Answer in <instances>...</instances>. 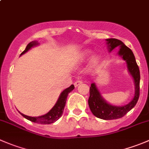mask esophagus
<instances>
[{
  "label": "esophagus",
  "mask_w": 149,
  "mask_h": 149,
  "mask_svg": "<svg viewBox=\"0 0 149 149\" xmlns=\"http://www.w3.org/2000/svg\"><path fill=\"white\" fill-rule=\"evenodd\" d=\"M82 83H83V81H82L81 80H78V81H76L74 83L75 87H77L78 86L81 85V84Z\"/></svg>",
  "instance_id": "esophagus-1"
}]
</instances>
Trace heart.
I'll return each mask as SVG.
<instances>
[{
	"instance_id": "obj_1",
	"label": "heart",
	"mask_w": 149,
	"mask_h": 149,
	"mask_svg": "<svg viewBox=\"0 0 149 149\" xmlns=\"http://www.w3.org/2000/svg\"><path fill=\"white\" fill-rule=\"evenodd\" d=\"M88 53H89V52H88V51H85V52H83V54L81 55V58H85V57H86L87 55H88ZM91 61L92 63H95L97 62V58L94 57V58H91Z\"/></svg>"
}]
</instances>
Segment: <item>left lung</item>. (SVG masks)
<instances>
[{
	"mask_svg": "<svg viewBox=\"0 0 149 149\" xmlns=\"http://www.w3.org/2000/svg\"><path fill=\"white\" fill-rule=\"evenodd\" d=\"M108 50L111 52L117 47H120L118 55L126 61L127 70L133 77L135 84L134 97L130 102L124 106H115L107 102L97 89V86L93 83L89 89V98L88 102L90 109L94 116L102 120H115L123 118L130 109L136 106L140 95V70L136 63V58L130 48L125 45L124 43L115 38L107 39Z\"/></svg>",
	"mask_w": 149,
	"mask_h": 149,
	"instance_id": "obj_1",
	"label": "left lung"
}]
</instances>
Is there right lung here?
I'll list each match as a JSON object with an SVG mask.
<instances>
[{
    "instance_id": "right-lung-1",
    "label": "right lung",
    "mask_w": 149,
    "mask_h": 149,
    "mask_svg": "<svg viewBox=\"0 0 149 149\" xmlns=\"http://www.w3.org/2000/svg\"><path fill=\"white\" fill-rule=\"evenodd\" d=\"M39 43L37 41H32L31 42H29L26 46V49L22 52L20 55H23L25 52H26L29 49H31V47L34 46L38 45ZM74 89V86L72 84L70 86H69L68 88H65V90L61 92V95H60L59 98H58V101H57L56 104H55V106L44 115H42V116L39 117H30L27 116V115H25L24 114L21 113L20 114L25 118L26 119L29 120L33 122V123H38V124H51V123H55V121L58 120L61 116H62L63 112L64 107H65V105L66 103V100H67L68 95L70 91H72Z\"/></svg>"
}]
</instances>
